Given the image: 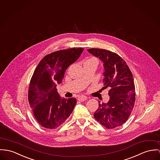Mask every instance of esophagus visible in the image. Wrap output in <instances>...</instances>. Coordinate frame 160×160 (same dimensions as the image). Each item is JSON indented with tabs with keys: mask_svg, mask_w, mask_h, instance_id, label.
Here are the masks:
<instances>
[{
	"mask_svg": "<svg viewBox=\"0 0 160 160\" xmlns=\"http://www.w3.org/2000/svg\"><path fill=\"white\" fill-rule=\"evenodd\" d=\"M88 99V98L86 96H82V97H80L79 98H78V100L80 101V102H83V101H85Z\"/></svg>",
	"mask_w": 160,
	"mask_h": 160,
	"instance_id": "obj_1",
	"label": "esophagus"
}]
</instances>
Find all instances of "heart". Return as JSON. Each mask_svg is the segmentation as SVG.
<instances>
[{
	"label": "heart",
	"mask_w": 160,
	"mask_h": 160,
	"mask_svg": "<svg viewBox=\"0 0 160 160\" xmlns=\"http://www.w3.org/2000/svg\"><path fill=\"white\" fill-rule=\"evenodd\" d=\"M96 62V63H98V60H97L96 58H89V59L87 60L86 62Z\"/></svg>",
	"instance_id": "b5f03b06"
}]
</instances>
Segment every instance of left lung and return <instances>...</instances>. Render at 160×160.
I'll use <instances>...</instances> for the list:
<instances>
[{
  "label": "left lung",
  "mask_w": 160,
  "mask_h": 160,
  "mask_svg": "<svg viewBox=\"0 0 160 160\" xmlns=\"http://www.w3.org/2000/svg\"><path fill=\"white\" fill-rule=\"evenodd\" d=\"M88 51L103 62V88H110L107 103L98 102L94 117L108 129L121 126L128 119L135 102V86L133 75L126 62L108 50L89 49Z\"/></svg>",
  "instance_id": "1"
}]
</instances>
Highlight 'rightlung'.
Here are the masks:
<instances>
[{
	"instance_id": "add662e5",
	"label": "right lung",
	"mask_w": 160,
	"mask_h": 160,
	"mask_svg": "<svg viewBox=\"0 0 160 160\" xmlns=\"http://www.w3.org/2000/svg\"><path fill=\"white\" fill-rule=\"evenodd\" d=\"M83 50L81 48L58 50L46 55L37 66L30 82L28 98L35 118L42 127L58 128L74 110L76 98H61L57 85Z\"/></svg>"
}]
</instances>
